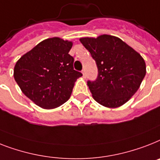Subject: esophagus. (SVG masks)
<instances>
[{"instance_id": "1", "label": "esophagus", "mask_w": 160, "mask_h": 160, "mask_svg": "<svg viewBox=\"0 0 160 160\" xmlns=\"http://www.w3.org/2000/svg\"><path fill=\"white\" fill-rule=\"evenodd\" d=\"M82 74H83V77L85 78L86 77V71H85V69H84L82 71Z\"/></svg>"}]
</instances>
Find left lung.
I'll return each instance as SVG.
<instances>
[{"label": "left lung", "instance_id": "obj_1", "mask_svg": "<svg viewBox=\"0 0 160 160\" xmlns=\"http://www.w3.org/2000/svg\"><path fill=\"white\" fill-rule=\"evenodd\" d=\"M80 41L96 62L98 76L88 80L94 100L108 108L124 104L135 94L146 73L145 63L137 52L122 39L103 34Z\"/></svg>", "mask_w": 160, "mask_h": 160}]
</instances>
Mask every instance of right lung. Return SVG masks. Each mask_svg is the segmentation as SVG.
Masks as SVG:
<instances>
[{
  "mask_svg": "<svg viewBox=\"0 0 160 160\" xmlns=\"http://www.w3.org/2000/svg\"><path fill=\"white\" fill-rule=\"evenodd\" d=\"M72 42L59 38L43 40L16 62L14 78L28 98L39 107H59L71 97L82 73L74 70L69 54Z\"/></svg>",
  "mask_w": 160,
  "mask_h": 160,
  "instance_id": "1",
  "label": "right lung"
}]
</instances>
